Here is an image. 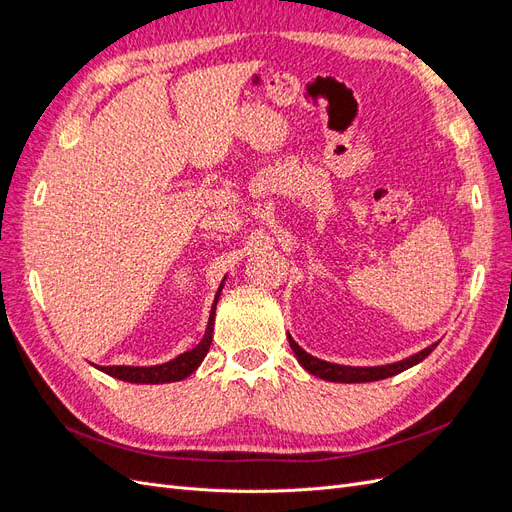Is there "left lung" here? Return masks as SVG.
Returning a JSON list of instances; mask_svg holds the SVG:
<instances>
[{
    "label": "left lung",
    "instance_id": "1",
    "mask_svg": "<svg viewBox=\"0 0 512 512\" xmlns=\"http://www.w3.org/2000/svg\"><path fill=\"white\" fill-rule=\"evenodd\" d=\"M288 344H290L294 356H297V361L301 363V367L307 369L309 374L316 376V378H322V380H329V382H346V384L376 382V380L397 376V374H401V371H406V369L421 363L425 356H429L433 352V348L438 346V342H436V344L423 348L421 352L408 356V359H401V361H395V363L374 365V367H352V365H339V363H329V361L316 359V356L305 352L297 342H294L290 335H288Z\"/></svg>",
    "mask_w": 512,
    "mask_h": 512
}]
</instances>
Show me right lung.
Returning a JSON list of instances; mask_svg holds the SVG:
<instances>
[{
    "mask_svg": "<svg viewBox=\"0 0 512 512\" xmlns=\"http://www.w3.org/2000/svg\"><path fill=\"white\" fill-rule=\"evenodd\" d=\"M224 282H226V275H224V280H222L218 292H215V299H213V305H211V314H209L205 335H203V339H200L196 348L183 352V354L175 356V359H170V361H166L162 365H149V367H134V365H108V367H102V365H96V367L100 371H104V374H108V376H113V378L123 380V382H132V384H166V382H179L183 378H188L190 374H194V371L198 369V365L203 363V359H205L207 352H209L211 339H213L215 307H218Z\"/></svg>",
    "mask_w": 512,
    "mask_h": 512,
    "instance_id": "right-lung-1",
    "label": "right lung"
}]
</instances>
